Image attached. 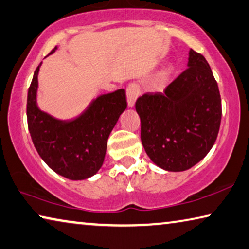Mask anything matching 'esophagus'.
Returning a JSON list of instances; mask_svg holds the SVG:
<instances>
[{
	"label": "esophagus",
	"instance_id": "obj_1",
	"mask_svg": "<svg viewBox=\"0 0 249 249\" xmlns=\"http://www.w3.org/2000/svg\"><path fill=\"white\" fill-rule=\"evenodd\" d=\"M140 88L136 83H131L126 89V96H127V104L129 107H133L135 105L137 97L140 96Z\"/></svg>",
	"mask_w": 249,
	"mask_h": 249
}]
</instances>
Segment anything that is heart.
<instances>
[{
	"mask_svg": "<svg viewBox=\"0 0 249 249\" xmlns=\"http://www.w3.org/2000/svg\"><path fill=\"white\" fill-rule=\"evenodd\" d=\"M168 75H169V69H165V70L161 71V72L159 75H157L156 80L157 81H164L168 77Z\"/></svg>",
	"mask_w": 249,
	"mask_h": 249,
	"instance_id": "b5f03b06",
	"label": "heart"
}]
</instances>
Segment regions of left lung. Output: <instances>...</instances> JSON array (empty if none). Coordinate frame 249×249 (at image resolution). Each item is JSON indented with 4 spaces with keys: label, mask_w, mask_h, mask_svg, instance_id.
<instances>
[{
    "label": "left lung",
    "mask_w": 249,
    "mask_h": 249,
    "mask_svg": "<svg viewBox=\"0 0 249 249\" xmlns=\"http://www.w3.org/2000/svg\"><path fill=\"white\" fill-rule=\"evenodd\" d=\"M187 65L164 93H146L135 104L146 154L169 172L186 171L202 160L222 120L218 85L207 61L191 50Z\"/></svg>",
    "instance_id": "8db88e82"
}]
</instances>
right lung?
<instances>
[{
	"label": "right lung",
	"mask_w": 249,
	"mask_h": 249,
	"mask_svg": "<svg viewBox=\"0 0 249 249\" xmlns=\"http://www.w3.org/2000/svg\"><path fill=\"white\" fill-rule=\"evenodd\" d=\"M39 66L34 72L26 104L27 126L33 144L55 173L73 180L89 178L103 165L109 134L127 106L125 89L98 96L75 120L60 121L42 112L36 105Z\"/></svg>",
	"instance_id": "obj_1"
}]
</instances>
